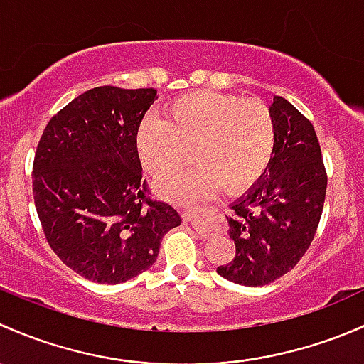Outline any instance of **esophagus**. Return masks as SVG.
<instances>
[{"label":"esophagus","instance_id":"obj_1","mask_svg":"<svg viewBox=\"0 0 364 364\" xmlns=\"http://www.w3.org/2000/svg\"><path fill=\"white\" fill-rule=\"evenodd\" d=\"M205 213H207V210L203 208H182L181 210V215L183 220H187V223L193 224L194 228H196L198 231L200 230H205Z\"/></svg>","mask_w":364,"mask_h":364}]
</instances>
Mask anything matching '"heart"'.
Instances as JSON below:
<instances>
[{
  "label": "heart",
  "instance_id": "b5f03b06",
  "mask_svg": "<svg viewBox=\"0 0 364 364\" xmlns=\"http://www.w3.org/2000/svg\"><path fill=\"white\" fill-rule=\"evenodd\" d=\"M275 119L263 101L196 91L171 101L164 121L138 127L136 152L151 177L166 178L193 159L198 166L161 183L164 198L193 201L226 187L242 193L266 171L275 151Z\"/></svg>",
  "mask_w": 364,
  "mask_h": 364
}]
</instances>
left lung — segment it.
<instances>
[{
	"label": "left lung",
	"instance_id": "8db88e82",
	"mask_svg": "<svg viewBox=\"0 0 364 364\" xmlns=\"http://www.w3.org/2000/svg\"><path fill=\"white\" fill-rule=\"evenodd\" d=\"M275 151L268 171L231 205L237 254L217 273L242 286H266L298 264L316 237L328 175L312 122L282 96L269 107Z\"/></svg>",
	"mask_w": 364,
	"mask_h": 364
}]
</instances>
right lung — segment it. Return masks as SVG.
<instances>
[{
    "mask_svg": "<svg viewBox=\"0 0 364 364\" xmlns=\"http://www.w3.org/2000/svg\"><path fill=\"white\" fill-rule=\"evenodd\" d=\"M156 92L89 89L48 121L36 147L33 196L45 238L92 282L121 284L149 269L181 224L141 178L136 133Z\"/></svg>",
    "mask_w": 364,
    "mask_h": 364,
    "instance_id": "add662e5",
    "label": "right lung"
}]
</instances>
